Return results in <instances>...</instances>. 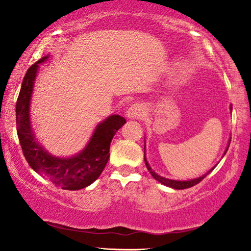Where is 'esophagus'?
I'll return each mask as SVG.
<instances>
[{
	"mask_svg": "<svg viewBox=\"0 0 251 251\" xmlns=\"http://www.w3.org/2000/svg\"><path fill=\"white\" fill-rule=\"evenodd\" d=\"M126 118L132 119V120H140L145 115V107L142 104H132L130 107L126 109Z\"/></svg>",
	"mask_w": 251,
	"mask_h": 251,
	"instance_id": "obj_1",
	"label": "esophagus"
}]
</instances>
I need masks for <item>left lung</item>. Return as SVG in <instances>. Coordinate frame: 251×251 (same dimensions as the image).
Instances as JSON below:
<instances>
[{"label": "left lung", "mask_w": 251, "mask_h": 251, "mask_svg": "<svg viewBox=\"0 0 251 251\" xmlns=\"http://www.w3.org/2000/svg\"><path fill=\"white\" fill-rule=\"evenodd\" d=\"M231 109H232V108H231ZM226 152H227V150L225 151V153H226ZM144 160H145V163H146L147 169H149V171L151 173V175H152V176H153L154 179L157 180V181H160L161 184L166 185V186H169V187L176 188V190H185V188H190V187H192V186H194V185H197V184L200 183V181H201L202 179H203V178H204L205 176H207V175L210 174V171H211L212 169H214V168H212V169H211L210 171H208L207 174L203 175V176L200 177V178H197V179L186 180V181L171 180V179H167V178L161 177V176H159V175H156L155 173H154V171L152 170V168L150 167V164H149V162H147V160H146V157H145V150H144Z\"/></svg>", "instance_id": "obj_1"}]
</instances>
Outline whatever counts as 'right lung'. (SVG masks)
Here are the masks:
<instances>
[{
	"mask_svg": "<svg viewBox=\"0 0 251 251\" xmlns=\"http://www.w3.org/2000/svg\"><path fill=\"white\" fill-rule=\"evenodd\" d=\"M47 58L33 64L23 80L16 104L17 135L24 156L32 169L63 190H81L100 176L108 161L113 137L126 121L120 115L109 116L99 123L87 147L77 155L67 159L50 155L35 140L29 121V101L37 67Z\"/></svg>",
	"mask_w": 251,
	"mask_h": 251,
	"instance_id": "add662e5",
	"label": "right lung"
}]
</instances>
